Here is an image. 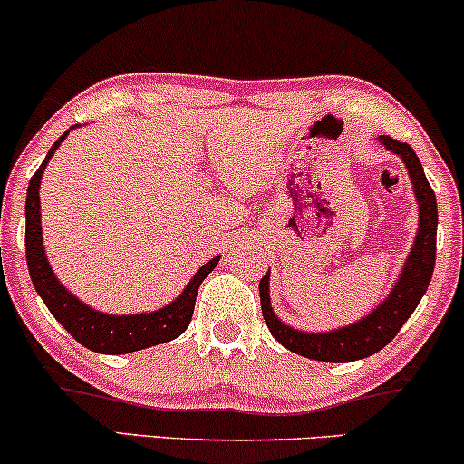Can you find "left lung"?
Wrapping results in <instances>:
<instances>
[{
	"label": "left lung",
	"mask_w": 464,
	"mask_h": 464,
	"mask_svg": "<svg viewBox=\"0 0 464 464\" xmlns=\"http://www.w3.org/2000/svg\"><path fill=\"white\" fill-rule=\"evenodd\" d=\"M380 143L392 150L406 163L410 180H412L414 194L419 202V231L414 246L410 250V257L403 266L401 276L397 285L388 295L377 310H372L364 321L349 324V327L334 329L329 334H305L299 329L287 327L275 316L270 307V275H266L259 284V299H262L264 321L268 324L270 334L290 349L292 353H299L303 358L321 360V362H353L369 358L384 349L388 343L399 334L403 323L417 310L419 301L423 299L428 290L430 279L434 273L436 259V225H439V209H436L434 189L430 188L425 179L423 165L408 143L392 140L388 135H380Z\"/></svg>",
	"instance_id": "1"
}]
</instances>
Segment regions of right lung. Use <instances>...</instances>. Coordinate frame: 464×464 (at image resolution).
I'll list each match as a JSON object with an SVG mask.
<instances>
[{
	"label": "right lung",
	"instance_id": "1",
	"mask_svg": "<svg viewBox=\"0 0 464 464\" xmlns=\"http://www.w3.org/2000/svg\"><path fill=\"white\" fill-rule=\"evenodd\" d=\"M67 132H63V135L54 141V146L50 148L44 163L36 169L28 185V198H25V259H28L32 284H34L36 292H39V296L44 299L47 310L52 312V316H54L56 321L61 323L80 344H82V347L98 351V353L121 355L179 338V335L189 327L198 287L202 281H205V276L216 268L218 262H220L218 257L202 266L177 301L165 305L163 310L150 314H130V316H113V314L92 310V307L84 305V303L78 301L72 292H67L65 287L58 284L54 273H52L44 250V236H41L39 185L47 161H50V157L54 154L56 148L61 146V141L65 140Z\"/></svg>",
	"mask_w": 464,
	"mask_h": 464
}]
</instances>
